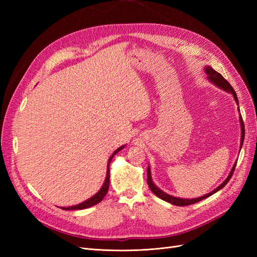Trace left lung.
<instances>
[{"mask_svg":"<svg viewBox=\"0 0 257 257\" xmlns=\"http://www.w3.org/2000/svg\"><path fill=\"white\" fill-rule=\"evenodd\" d=\"M204 69H205V73H206V75H207V79H208L210 82H211V83H213V84L215 85V87L224 90L225 92L230 93V94L232 95V97L235 98L236 104L239 105L238 97H237L236 92H235L234 89H232V87L229 84V82H228L227 80H225L224 77H223L220 73L215 72L214 69H213L212 67H210L209 65H206ZM238 111H240V110H239V107H238ZM239 121H240V127H241V141H240V150H241V147H242L243 141H244V124H243L242 116H241V114H239ZM236 164H237V162L235 163L234 166H232V168H231V170L229 172L227 178L225 179V180H224L219 186H217V188H215L213 191H211L210 193L206 194V195L201 196V197H197V198H191V199H190V198L175 197V196H173V195H169V194L165 193L164 191H162L161 189H159L158 186L155 185V183L153 182V180H152L150 166H148V170H147V173H148L147 181H148V184H149L150 190H151L159 198L167 201V203H169V204H173V205H175V206H188V205H192V204H196V203H198V201L203 200V199H205V198H207V197H209V196H211L212 194L216 193L217 191L222 190V189L224 188V186L227 184V182L230 180V178H231V176H232V173H234V170H235Z\"/></svg>","mask_w":257,"mask_h":257,"instance_id":"obj_1","label":"left lung"}]
</instances>
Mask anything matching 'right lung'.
Listing matches in <instances>:
<instances>
[{
	"instance_id": "right-lung-1",
	"label": "right lung",
	"mask_w": 257,
	"mask_h": 257,
	"mask_svg": "<svg viewBox=\"0 0 257 257\" xmlns=\"http://www.w3.org/2000/svg\"><path fill=\"white\" fill-rule=\"evenodd\" d=\"M124 147H125V145H123L121 147H119L118 149H116L112 154L111 157L109 158V160H108V163H107V173H106V178H105V181L102 185V188H100L98 190V192L96 194H94L92 197H90L89 199L82 201V203L76 205V206H71V207H61V209L63 210H81V209H87L89 207H92L94 206L98 203H100L102 201V199L105 197V195L108 192V189H109V178H110V170H109V165H110V162L112 160V158L114 157V155L118 153L119 151H121L122 149H124Z\"/></svg>"
}]
</instances>
